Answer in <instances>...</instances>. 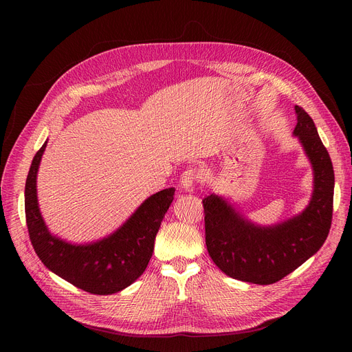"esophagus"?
I'll use <instances>...</instances> for the list:
<instances>
[{
	"label": "esophagus",
	"mask_w": 352,
	"mask_h": 352,
	"mask_svg": "<svg viewBox=\"0 0 352 352\" xmlns=\"http://www.w3.org/2000/svg\"><path fill=\"white\" fill-rule=\"evenodd\" d=\"M198 171L195 168H188L184 171L179 177V186L184 191H192L195 181L198 179Z\"/></svg>",
	"instance_id": "1"
}]
</instances>
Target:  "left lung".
<instances>
[{
  "label": "left lung",
  "instance_id": "1",
  "mask_svg": "<svg viewBox=\"0 0 352 352\" xmlns=\"http://www.w3.org/2000/svg\"><path fill=\"white\" fill-rule=\"evenodd\" d=\"M300 138L314 170L308 207L297 217L271 227L250 223L215 194L202 199L206 244L215 265L231 278L268 285L283 280L316 254L328 236L334 202V168L312 118L295 105Z\"/></svg>",
  "mask_w": 352,
  "mask_h": 352
}]
</instances>
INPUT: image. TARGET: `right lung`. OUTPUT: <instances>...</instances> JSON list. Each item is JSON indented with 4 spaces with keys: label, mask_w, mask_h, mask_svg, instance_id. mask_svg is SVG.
I'll return each mask as SVG.
<instances>
[{
    "label": "right lung",
    "mask_w": 352,
    "mask_h": 352,
    "mask_svg": "<svg viewBox=\"0 0 352 352\" xmlns=\"http://www.w3.org/2000/svg\"><path fill=\"white\" fill-rule=\"evenodd\" d=\"M45 146L47 141L36 151L25 181V219L34 251L50 271L89 294L109 295L131 285L151 260L155 235L175 188L146 198L122 227L101 241L69 244L51 235L38 208L36 173Z\"/></svg>",
    "instance_id": "obj_1"
}]
</instances>
